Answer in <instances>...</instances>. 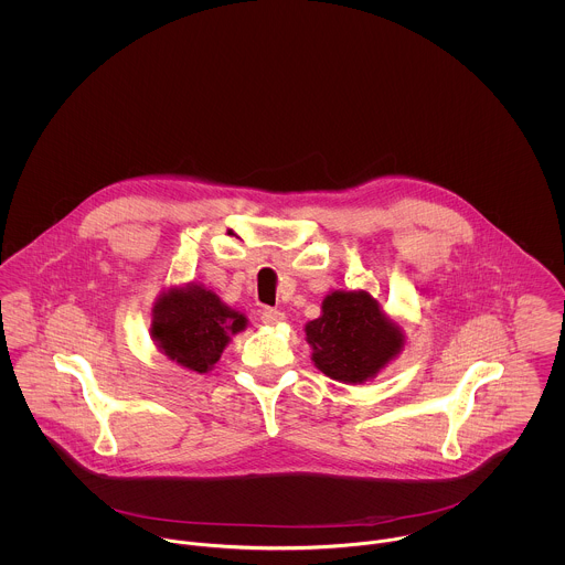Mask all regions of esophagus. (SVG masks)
I'll return each instance as SVG.
<instances>
[{
	"label": "esophagus",
	"instance_id": "34e87169",
	"mask_svg": "<svg viewBox=\"0 0 565 565\" xmlns=\"http://www.w3.org/2000/svg\"><path fill=\"white\" fill-rule=\"evenodd\" d=\"M282 320H285V313L278 311V309H269V307H267V309L260 311V322L263 323H269V326H271V323L282 322Z\"/></svg>",
	"mask_w": 565,
	"mask_h": 565
}]
</instances>
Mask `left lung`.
<instances>
[{"instance_id":"obj_1","label":"left lung","mask_w":565,"mask_h":565,"mask_svg":"<svg viewBox=\"0 0 565 565\" xmlns=\"http://www.w3.org/2000/svg\"><path fill=\"white\" fill-rule=\"evenodd\" d=\"M313 361L326 376L363 383L379 374L403 348L398 326L365 291H334L322 305V318L307 323Z\"/></svg>"}]
</instances>
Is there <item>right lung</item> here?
Segmentation results:
<instances>
[{"instance_id":"1","label":"right lung","mask_w":565,"mask_h":565,"mask_svg":"<svg viewBox=\"0 0 565 565\" xmlns=\"http://www.w3.org/2000/svg\"><path fill=\"white\" fill-rule=\"evenodd\" d=\"M243 328L242 313L231 311L213 291L200 287L167 294L152 320V332L162 352L200 374L217 363L231 334Z\"/></svg>"}]
</instances>
